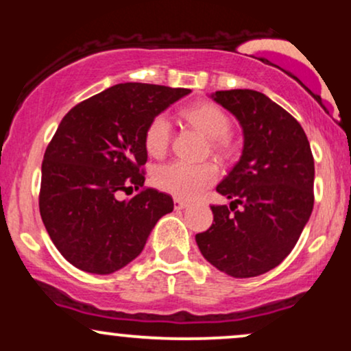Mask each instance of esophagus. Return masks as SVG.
I'll list each match as a JSON object with an SVG mask.
<instances>
[{"label":"esophagus","mask_w":351,"mask_h":351,"mask_svg":"<svg viewBox=\"0 0 351 351\" xmlns=\"http://www.w3.org/2000/svg\"><path fill=\"white\" fill-rule=\"evenodd\" d=\"M188 206V203L186 201H183V199H178V198H175V209H184Z\"/></svg>","instance_id":"1"}]
</instances>
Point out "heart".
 <instances>
[{
    "instance_id": "heart-1",
    "label": "heart",
    "mask_w": 351,
    "mask_h": 351,
    "mask_svg": "<svg viewBox=\"0 0 351 351\" xmlns=\"http://www.w3.org/2000/svg\"><path fill=\"white\" fill-rule=\"evenodd\" d=\"M183 117L209 136L213 152L224 155L229 150L228 135L231 132V120L223 108L211 102L193 104L184 108ZM143 142L152 156H163L167 153L171 142V122L168 115L158 114L153 117L147 125ZM217 176L219 170L215 163H186L176 160L156 168L153 173V183L160 191L175 198L193 199L215 184Z\"/></svg>"
}]
</instances>
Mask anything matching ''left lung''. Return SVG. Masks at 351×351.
<instances>
[{"mask_svg": "<svg viewBox=\"0 0 351 351\" xmlns=\"http://www.w3.org/2000/svg\"><path fill=\"white\" fill-rule=\"evenodd\" d=\"M211 97L239 120L244 148L216 186L231 203L211 206L215 219L196 244L221 272L256 277L291 254L312 215V150L300 123L267 95L234 88Z\"/></svg>", "mask_w": 351, "mask_h": 351, "instance_id": "obj_1", "label": "left lung"}]
</instances>
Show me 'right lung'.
Returning <instances> with one entry per match:
<instances>
[{
    "instance_id": "add662e5",
    "label": "right lung",
    "mask_w": 351,
    "mask_h": 351,
    "mask_svg": "<svg viewBox=\"0 0 351 351\" xmlns=\"http://www.w3.org/2000/svg\"><path fill=\"white\" fill-rule=\"evenodd\" d=\"M189 88L117 84L67 112L43 160L39 211L47 234L74 267L112 274L143 251L167 193L145 188V130ZM134 189L128 200L118 196Z\"/></svg>"
}]
</instances>
